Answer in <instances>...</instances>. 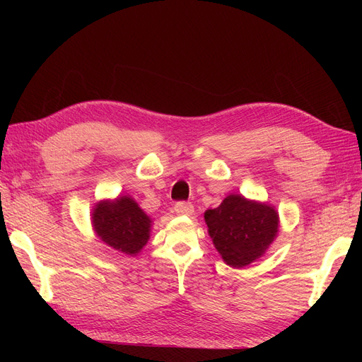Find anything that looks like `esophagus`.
<instances>
[{
    "instance_id": "34e87169",
    "label": "esophagus",
    "mask_w": 362,
    "mask_h": 362,
    "mask_svg": "<svg viewBox=\"0 0 362 362\" xmlns=\"http://www.w3.org/2000/svg\"><path fill=\"white\" fill-rule=\"evenodd\" d=\"M194 208L192 205V202H185V201H180L175 204V213L180 214V216H190L193 214Z\"/></svg>"
}]
</instances>
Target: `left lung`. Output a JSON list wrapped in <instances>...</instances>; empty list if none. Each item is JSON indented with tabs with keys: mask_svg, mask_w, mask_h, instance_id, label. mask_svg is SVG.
<instances>
[{
	"mask_svg": "<svg viewBox=\"0 0 362 362\" xmlns=\"http://www.w3.org/2000/svg\"><path fill=\"white\" fill-rule=\"evenodd\" d=\"M204 217L218 254L228 266L237 269L264 254L279 225L275 208L240 194H229L214 210H206Z\"/></svg>",
	"mask_w": 362,
	"mask_h": 362,
	"instance_id": "obj_1",
	"label": "left lung"
}]
</instances>
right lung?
<instances>
[{
    "label": "right lung",
    "instance_id": "right-lung-1",
    "mask_svg": "<svg viewBox=\"0 0 362 362\" xmlns=\"http://www.w3.org/2000/svg\"><path fill=\"white\" fill-rule=\"evenodd\" d=\"M92 222L104 243L127 255H136L148 243L151 218L128 196L98 204Z\"/></svg>",
    "mask_w": 362,
    "mask_h": 362
}]
</instances>
